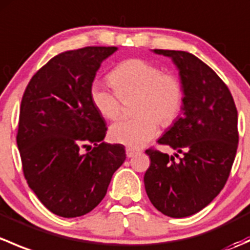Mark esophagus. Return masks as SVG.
Returning a JSON list of instances; mask_svg holds the SVG:
<instances>
[{
	"label": "esophagus",
	"mask_w": 250,
	"mask_h": 250,
	"mask_svg": "<svg viewBox=\"0 0 250 250\" xmlns=\"http://www.w3.org/2000/svg\"><path fill=\"white\" fill-rule=\"evenodd\" d=\"M137 153H138V150H134V148H132V147H127V148H125V155H127L128 158L134 157V156L137 155Z\"/></svg>",
	"instance_id": "1"
}]
</instances>
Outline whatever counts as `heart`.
I'll return each mask as SVG.
<instances>
[{"label": "heart", "instance_id": "heart-1", "mask_svg": "<svg viewBox=\"0 0 250 250\" xmlns=\"http://www.w3.org/2000/svg\"><path fill=\"white\" fill-rule=\"evenodd\" d=\"M113 89L94 83L90 99L103 117L116 120L122 112V100L137 95L135 113L139 116L116 122L110 128L115 143L139 148L156 137L158 122L172 125L184 103V87L180 78L162 74L161 67L144 59H128L110 72Z\"/></svg>", "mask_w": 250, "mask_h": 250}]
</instances>
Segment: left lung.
Here are the masks:
<instances>
[{
  "label": "left lung",
  "mask_w": 250,
  "mask_h": 250,
  "mask_svg": "<svg viewBox=\"0 0 250 250\" xmlns=\"http://www.w3.org/2000/svg\"><path fill=\"white\" fill-rule=\"evenodd\" d=\"M153 52L178 67L184 103L180 117L158 139L176 152L146 150L151 163L144 184L157 210L185 218L208 206L228 181L238 146L237 109L228 85L197 57L183 50Z\"/></svg>",
  "instance_id": "obj_1"
}]
</instances>
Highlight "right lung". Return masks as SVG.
Listing matches in <instances>:
<instances>
[{
	"label": "right lung",
	"mask_w": 250,
	"mask_h": 250,
	"mask_svg": "<svg viewBox=\"0 0 250 250\" xmlns=\"http://www.w3.org/2000/svg\"><path fill=\"white\" fill-rule=\"evenodd\" d=\"M116 50L60 53L32 76L22 95L17 134L22 172L42 204L62 218L93 210L125 160L122 145L103 143L107 128L90 99L100 64Z\"/></svg>",
	"instance_id": "1"
}]
</instances>
